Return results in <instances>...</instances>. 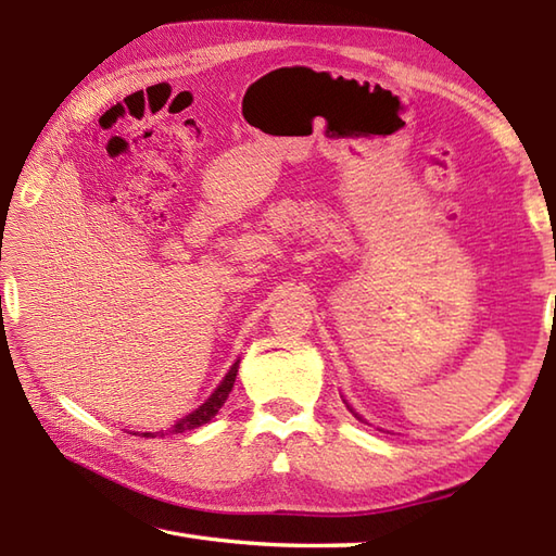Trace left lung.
Returning a JSON list of instances; mask_svg holds the SVG:
<instances>
[{"label":"left lung","instance_id":"left-lung-1","mask_svg":"<svg viewBox=\"0 0 556 556\" xmlns=\"http://www.w3.org/2000/svg\"><path fill=\"white\" fill-rule=\"evenodd\" d=\"M353 416H356V413H353ZM356 418H358V416H356Z\"/></svg>","mask_w":556,"mask_h":556}]
</instances>
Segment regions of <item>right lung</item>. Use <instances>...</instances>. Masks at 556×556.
Here are the masks:
<instances>
[{
	"instance_id": "obj_1",
	"label": "right lung",
	"mask_w": 556,
	"mask_h": 556,
	"mask_svg": "<svg viewBox=\"0 0 556 556\" xmlns=\"http://www.w3.org/2000/svg\"><path fill=\"white\" fill-rule=\"evenodd\" d=\"M236 372H239V361H236L231 365V370L224 375V380L219 382V387L215 389V392L210 394V399L205 401L203 406H198L195 410L188 413V416H184L181 420H176L172 428L167 430V434H179V432H188V430H195L200 428V425H205L210 418H215V413L224 406V401H227L231 387H233V380H236ZM164 432H160L162 437ZM143 437H157V432H143Z\"/></svg>"
}]
</instances>
